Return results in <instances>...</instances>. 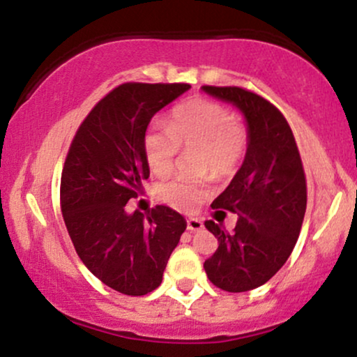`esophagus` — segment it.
Masks as SVG:
<instances>
[{
    "label": "esophagus",
    "instance_id": "1",
    "mask_svg": "<svg viewBox=\"0 0 357 357\" xmlns=\"http://www.w3.org/2000/svg\"><path fill=\"white\" fill-rule=\"evenodd\" d=\"M188 229L190 231H201L203 229V222L199 220H196V218H190L188 220Z\"/></svg>",
    "mask_w": 357,
    "mask_h": 357
}]
</instances>
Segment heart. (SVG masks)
I'll list each match as a JSON object with an SVG mask.
<instances>
[{
    "instance_id": "obj_1",
    "label": "heart",
    "mask_w": 357,
    "mask_h": 357,
    "mask_svg": "<svg viewBox=\"0 0 357 357\" xmlns=\"http://www.w3.org/2000/svg\"><path fill=\"white\" fill-rule=\"evenodd\" d=\"M166 130L149 131L144 137L146 161L156 176L171 173L179 149H197V171L216 178L233 174L246 153V128L218 101L197 98L184 102L171 113ZM209 192L208 179L173 178L156 186V196L162 203L184 213L195 211Z\"/></svg>"
}]
</instances>
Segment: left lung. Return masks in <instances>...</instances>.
<instances>
[{
  "label": "left lung",
  "instance_id": "obj_1",
  "mask_svg": "<svg viewBox=\"0 0 357 357\" xmlns=\"http://www.w3.org/2000/svg\"><path fill=\"white\" fill-rule=\"evenodd\" d=\"M203 91L233 102L248 123L243 166L211 204L239 220L233 233L221 222H204L218 238L216 252L204 261L209 281L227 293H244L268 282L293 252L306 213V174L293 131L276 106L238 86H203Z\"/></svg>",
  "mask_w": 357,
  "mask_h": 357
}]
</instances>
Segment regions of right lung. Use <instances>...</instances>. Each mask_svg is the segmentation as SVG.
<instances>
[{
	"label": "right lung",
	"instance_id": "add662e5",
	"mask_svg": "<svg viewBox=\"0 0 357 357\" xmlns=\"http://www.w3.org/2000/svg\"><path fill=\"white\" fill-rule=\"evenodd\" d=\"M186 83H124L89 111L61 173V213L79 259L111 289L144 296L162 281L186 221L167 206L126 213L149 178L144 136L151 118Z\"/></svg>",
	"mask_w": 357,
	"mask_h": 357
}]
</instances>
